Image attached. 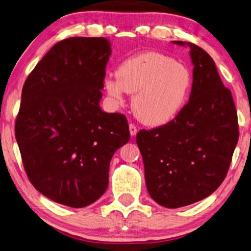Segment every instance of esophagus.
Masks as SVG:
<instances>
[{
  "label": "esophagus",
  "mask_w": 251,
  "mask_h": 251,
  "mask_svg": "<svg viewBox=\"0 0 251 251\" xmlns=\"http://www.w3.org/2000/svg\"><path fill=\"white\" fill-rule=\"evenodd\" d=\"M129 133H130V135L132 136H134V135H136V133H137V127L134 125V124H129Z\"/></svg>",
  "instance_id": "34e87169"
}]
</instances>
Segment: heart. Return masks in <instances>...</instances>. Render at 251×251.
Segmentation results:
<instances>
[{
	"mask_svg": "<svg viewBox=\"0 0 251 251\" xmlns=\"http://www.w3.org/2000/svg\"><path fill=\"white\" fill-rule=\"evenodd\" d=\"M104 89L117 102L125 92L134 93L132 108L142 123L150 126L168 124L185 107L193 87L188 67L154 51L126 58L119 64L117 76L104 78Z\"/></svg>",
	"mask_w": 251,
	"mask_h": 251,
	"instance_id": "1",
	"label": "heart"
}]
</instances>
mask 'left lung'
<instances>
[{
  "label": "left lung",
  "instance_id": "1",
  "mask_svg": "<svg viewBox=\"0 0 251 251\" xmlns=\"http://www.w3.org/2000/svg\"><path fill=\"white\" fill-rule=\"evenodd\" d=\"M189 101L162 126L141 129L136 143L144 162L147 188L164 207L196 203L214 193L226 177L239 138L238 115L211 56L193 43Z\"/></svg>",
  "mask_w": 251,
  "mask_h": 251
}]
</instances>
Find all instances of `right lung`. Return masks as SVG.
Instances as JSON below:
<instances>
[{"label":"right lung","instance_id":"add662e5","mask_svg":"<svg viewBox=\"0 0 251 251\" xmlns=\"http://www.w3.org/2000/svg\"><path fill=\"white\" fill-rule=\"evenodd\" d=\"M111 54L103 37L55 44L22 88L16 138L32 186L70 207H84L108 187L114 153L129 141L126 116L100 109Z\"/></svg>","mask_w":251,"mask_h":251}]
</instances>
